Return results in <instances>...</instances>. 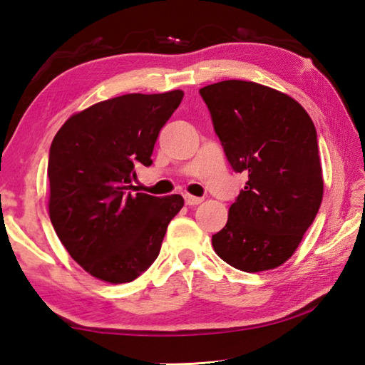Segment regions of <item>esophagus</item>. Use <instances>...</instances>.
I'll return each instance as SVG.
<instances>
[{"label": "esophagus", "instance_id": "1", "mask_svg": "<svg viewBox=\"0 0 365 365\" xmlns=\"http://www.w3.org/2000/svg\"><path fill=\"white\" fill-rule=\"evenodd\" d=\"M200 202H202V199H200V197L191 196V195L185 196V204H187V205H199Z\"/></svg>", "mask_w": 365, "mask_h": 365}]
</instances>
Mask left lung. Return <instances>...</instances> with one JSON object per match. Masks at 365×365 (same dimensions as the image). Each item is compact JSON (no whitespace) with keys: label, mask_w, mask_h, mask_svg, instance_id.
<instances>
[{"label":"left lung","mask_w":365,"mask_h":365,"mask_svg":"<svg viewBox=\"0 0 365 365\" xmlns=\"http://www.w3.org/2000/svg\"><path fill=\"white\" fill-rule=\"evenodd\" d=\"M199 94L232 169L247 174L213 250L246 273L273 269L297 251L323 199L314 122L297 100L252 81H220Z\"/></svg>","instance_id":"1"}]
</instances>
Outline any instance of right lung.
I'll use <instances>...</instances> for the list:
<instances>
[{"mask_svg":"<svg viewBox=\"0 0 365 365\" xmlns=\"http://www.w3.org/2000/svg\"><path fill=\"white\" fill-rule=\"evenodd\" d=\"M182 91L127 94L71 115L50 147L48 212L71 257L100 281L131 282L158 257L180 195L131 192L135 168L152 165Z\"/></svg>","mask_w":365,"mask_h":365,"instance_id":"obj_1","label":"right lung"}]
</instances>
